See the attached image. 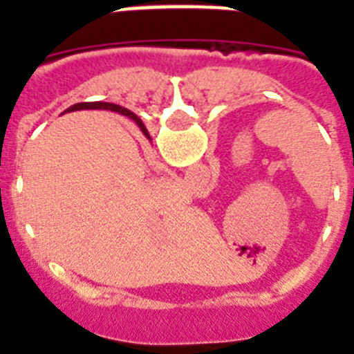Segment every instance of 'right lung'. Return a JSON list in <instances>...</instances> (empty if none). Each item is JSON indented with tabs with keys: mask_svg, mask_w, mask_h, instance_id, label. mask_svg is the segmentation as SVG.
Here are the masks:
<instances>
[{
	"mask_svg": "<svg viewBox=\"0 0 354 354\" xmlns=\"http://www.w3.org/2000/svg\"><path fill=\"white\" fill-rule=\"evenodd\" d=\"M99 108L111 109V111H117V113L127 115V117H131L134 122H136V124H138L140 129L143 131V134H145V136H149V133H147V129H145V126H143V124H142V120H140V118L136 117V115L131 113L129 109L122 108V106H118V104H111V102H80V104L71 106V108H68L67 111H76V109H99Z\"/></svg>",
	"mask_w": 354,
	"mask_h": 354,
	"instance_id": "obj_1",
	"label": "right lung"
}]
</instances>
